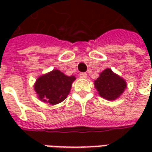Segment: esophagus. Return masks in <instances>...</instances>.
<instances>
[{
  "label": "esophagus",
  "mask_w": 152,
  "mask_h": 152,
  "mask_svg": "<svg viewBox=\"0 0 152 152\" xmlns=\"http://www.w3.org/2000/svg\"><path fill=\"white\" fill-rule=\"evenodd\" d=\"M80 77L82 78V79H86V78H87V74L85 72L80 73Z\"/></svg>",
  "instance_id": "obj_1"
}]
</instances>
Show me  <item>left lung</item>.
Masks as SVG:
<instances>
[{
    "mask_svg": "<svg viewBox=\"0 0 152 152\" xmlns=\"http://www.w3.org/2000/svg\"><path fill=\"white\" fill-rule=\"evenodd\" d=\"M94 87L103 99L113 101L124 93L127 88V83L124 78L113 72L112 69L107 68L94 80Z\"/></svg>",
    "mask_w": 152,
    "mask_h": 152,
    "instance_id": "8db88e82",
    "label": "left lung"
}]
</instances>
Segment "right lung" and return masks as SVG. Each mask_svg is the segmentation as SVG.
Returning <instances> with one entry per match:
<instances>
[{"instance_id":"right-lung-1","label":"right lung","mask_w":152,"mask_h":152,"mask_svg":"<svg viewBox=\"0 0 152 152\" xmlns=\"http://www.w3.org/2000/svg\"><path fill=\"white\" fill-rule=\"evenodd\" d=\"M75 80L74 76H68L59 70L53 69L38 77L34 90L41 102L55 105L66 99Z\"/></svg>"}]
</instances>
